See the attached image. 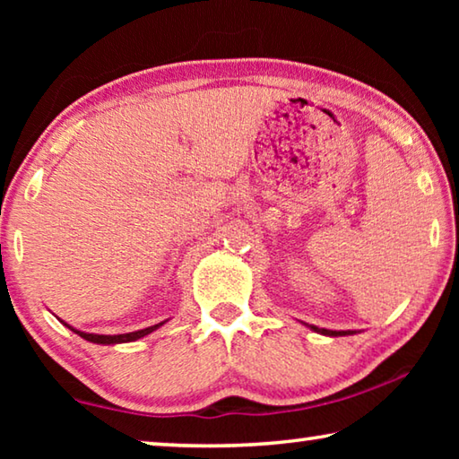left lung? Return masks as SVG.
Segmentation results:
<instances>
[{"label":"left lung","instance_id":"left-lung-1","mask_svg":"<svg viewBox=\"0 0 459 459\" xmlns=\"http://www.w3.org/2000/svg\"><path fill=\"white\" fill-rule=\"evenodd\" d=\"M304 325H307L312 332H317V333H322V336H330V338L352 336V333H356V330H325V328H317V325H312V324H304Z\"/></svg>","mask_w":459,"mask_h":459}]
</instances>
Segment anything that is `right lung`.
<instances>
[{
  "label": "right lung",
  "instance_id": "right-lung-1",
  "mask_svg": "<svg viewBox=\"0 0 459 459\" xmlns=\"http://www.w3.org/2000/svg\"><path fill=\"white\" fill-rule=\"evenodd\" d=\"M60 320V317H58ZM168 320H164V322H160V324H153V325H150V328H143V330H135V332H127V333H91V332H82V330H76L74 325H71V324H66L65 320H60V324H65L68 330H73L74 333H79L81 338H84L87 342H92V344H103V346H108V344H127V342H135V340H139V338H143V336H147V333H152V332H155L158 328H161V325H164Z\"/></svg>",
  "mask_w": 459,
  "mask_h": 459
}]
</instances>
